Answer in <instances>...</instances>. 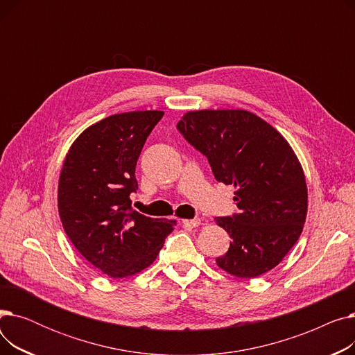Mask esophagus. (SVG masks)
<instances>
[{
    "mask_svg": "<svg viewBox=\"0 0 355 355\" xmlns=\"http://www.w3.org/2000/svg\"><path fill=\"white\" fill-rule=\"evenodd\" d=\"M181 223H182V226H185V227H197V226H200L201 220L200 218H193V220L185 218V220H181Z\"/></svg>",
    "mask_w": 355,
    "mask_h": 355,
    "instance_id": "esophagus-1",
    "label": "esophagus"
}]
</instances>
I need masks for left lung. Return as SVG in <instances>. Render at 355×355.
<instances>
[{
	"mask_svg": "<svg viewBox=\"0 0 355 355\" xmlns=\"http://www.w3.org/2000/svg\"><path fill=\"white\" fill-rule=\"evenodd\" d=\"M177 128L207 157L214 178L236 189L239 213L216 217L232 237L217 266L245 279L277 266L300 239L308 211L305 174L289 142L243 109L190 110Z\"/></svg>",
	"mask_w": 355,
	"mask_h": 355,
	"instance_id": "obj_1",
	"label": "left lung"
}]
</instances>
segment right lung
<instances>
[{
    "label": "right lung",
    "mask_w": 355,
    "mask_h": 355,
    "mask_svg": "<svg viewBox=\"0 0 355 355\" xmlns=\"http://www.w3.org/2000/svg\"><path fill=\"white\" fill-rule=\"evenodd\" d=\"M162 110L110 115L86 128L66 154L58 189L63 229L78 252L114 279L153 265L175 220L151 218L130 207L135 166Z\"/></svg>",
    "instance_id": "obj_1"
}]
</instances>
